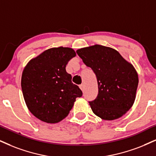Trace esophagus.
I'll use <instances>...</instances> for the list:
<instances>
[{
  "mask_svg": "<svg viewBox=\"0 0 156 156\" xmlns=\"http://www.w3.org/2000/svg\"><path fill=\"white\" fill-rule=\"evenodd\" d=\"M80 88L83 90V91L84 89H85V86H84V84H81V85H80Z\"/></svg>",
  "mask_w": 156,
  "mask_h": 156,
  "instance_id": "esophagus-1",
  "label": "esophagus"
}]
</instances>
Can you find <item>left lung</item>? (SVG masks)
Here are the masks:
<instances>
[{
    "instance_id": "1",
    "label": "left lung",
    "mask_w": 156,
    "mask_h": 156,
    "mask_svg": "<svg viewBox=\"0 0 156 156\" xmlns=\"http://www.w3.org/2000/svg\"><path fill=\"white\" fill-rule=\"evenodd\" d=\"M76 52L97 78L98 96L89 101L93 112L104 120L122 117L135 100L139 80L134 66L118 51L103 45L83 47Z\"/></svg>"
}]
</instances>
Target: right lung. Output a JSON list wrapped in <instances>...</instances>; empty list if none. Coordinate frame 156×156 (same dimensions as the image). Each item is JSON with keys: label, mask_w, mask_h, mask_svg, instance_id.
I'll list each match as a JSON object with an SVG mask.
<instances>
[{"label": "right lung", "mask_w": 156, "mask_h": 156, "mask_svg": "<svg viewBox=\"0 0 156 156\" xmlns=\"http://www.w3.org/2000/svg\"><path fill=\"white\" fill-rule=\"evenodd\" d=\"M70 47H53L32 58L21 76V89L27 107L41 121L55 124L68 115L77 97L82 96L79 87L72 83L66 72L68 61L76 56Z\"/></svg>", "instance_id": "right-lung-1"}]
</instances>
